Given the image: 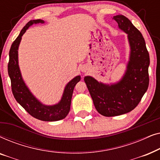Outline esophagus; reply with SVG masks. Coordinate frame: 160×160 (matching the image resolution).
Here are the masks:
<instances>
[{"label": "esophagus", "instance_id": "esophagus-1", "mask_svg": "<svg viewBox=\"0 0 160 160\" xmlns=\"http://www.w3.org/2000/svg\"><path fill=\"white\" fill-rule=\"evenodd\" d=\"M82 72H85V71H86V70H85V69L84 68V69H82Z\"/></svg>", "mask_w": 160, "mask_h": 160}]
</instances>
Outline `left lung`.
<instances>
[{"label":"left lung","instance_id":"8db88e82","mask_svg":"<svg viewBox=\"0 0 160 160\" xmlns=\"http://www.w3.org/2000/svg\"><path fill=\"white\" fill-rule=\"evenodd\" d=\"M113 19L118 23L119 29L128 34L130 52L125 73L119 82L110 84L98 82L89 76L84 78L96 110L108 117L133 110L149 84V54L141 32L123 15H117Z\"/></svg>","mask_w":160,"mask_h":160}]
</instances>
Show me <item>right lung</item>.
I'll return each mask as SVG.
<instances>
[{"label":"right lung","instance_id":"obj_1","mask_svg":"<svg viewBox=\"0 0 160 160\" xmlns=\"http://www.w3.org/2000/svg\"><path fill=\"white\" fill-rule=\"evenodd\" d=\"M40 23H44V21L42 19H36L28 22L27 25L21 30L16 40L13 42L9 51L8 73L12 83V93L18 103L36 119L45 122H55L64 119L68 114L73 89L76 84L81 80V76H76L68 83L64 89L61 100L57 104L52 106L44 105L32 95L22 76L19 67L18 49L22 36L26 30L33 24Z\"/></svg>","mask_w":160,"mask_h":160}]
</instances>
